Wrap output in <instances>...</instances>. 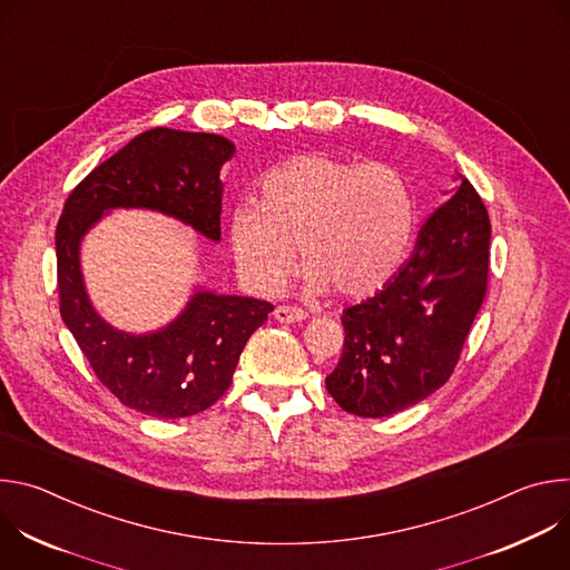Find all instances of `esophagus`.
I'll return each instance as SVG.
<instances>
[{"instance_id":"34e87169","label":"esophagus","mask_w":570,"mask_h":570,"mask_svg":"<svg viewBox=\"0 0 570 570\" xmlns=\"http://www.w3.org/2000/svg\"><path fill=\"white\" fill-rule=\"evenodd\" d=\"M273 317L277 322H284V324H293V322H302L306 317V311H302L299 306H288V304H282L273 311Z\"/></svg>"}]
</instances>
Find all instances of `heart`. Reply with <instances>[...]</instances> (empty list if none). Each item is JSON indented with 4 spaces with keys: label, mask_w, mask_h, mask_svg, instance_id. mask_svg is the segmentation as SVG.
Wrapping results in <instances>:
<instances>
[{
    "label": "heart",
    "mask_w": 570,
    "mask_h": 570,
    "mask_svg": "<svg viewBox=\"0 0 570 570\" xmlns=\"http://www.w3.org/2000/svg\"><path fill=\"white\" fill-rule=\"evenodd\" d=\"M417 225L413 189L381 161L304 153L266 171L257 205L227 220L236 271L250 288L277 293L299 257L311 293L361 299L390 282Z\"/></svg>",
    "instance_id": "b5f03b06"
}]
</instances>
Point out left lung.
I'll use <instances>...</instances> for the list:
<instances>
[{
    "mask_svg": "<svg viewBox=\"0 0 570 570\" xmlns=\"http://www.w3.org/2000/svg\"><path fill=\"white\" fill-rule=\"evenodd\" d=\"M370 299L343 311L345 345L327 390L343 411L387 417L440 390L487 293L492 225L466 178Z\"/></svg>",
    "mask_w": 570,
    "mask_h": 570,
    "instance_id": "1",
    "label": "left lung"
}]
</instances>
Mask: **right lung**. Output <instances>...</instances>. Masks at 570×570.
Wrapping results in <instances>:
<instances>
[{"mask_svg":"<svg viewBox=\"0 0 570 570\" xmlns=\"http://www.w3.org/2000/svg\"><path fill=\"white\" fill-rule=\"evenodd\" d=\"M234 144L212 132L153 128L130 139L67 198L56 227L60 315L99 381L128 409L157 420L207 411L232 383L271 302L198 288L183 313L153 334L108 324L80 273V243L110 209H153L220 240V169Z\"/></svg>","mask_w":570,"mask_h":570,"instance_id":"right-lung-1","label":"right lung"}]
</instances>
